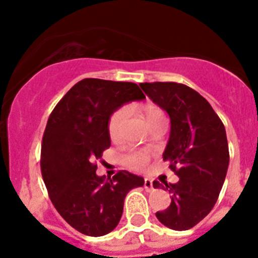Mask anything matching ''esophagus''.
I'll return each instance as SVG.
<instances>
[{
  "instance_id": "obj_1",
  "label": "esophagus",
  "mask_w": 258,
  "mask_h": 258,
  "mask_svg": "<svg viewBox=\"0 0 258 258\" xmlns=\"http://www.w3.org/2000/svg\"><path fill=\"white\" fill-rule=\"evenodd\" d=\"M145 188L146 191H153L154 190V182L150 178H146L145 179Z\"/></svg>"
}]
</instances>
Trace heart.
Masks as SVG:
<instances>
[{"instance_id": "b5f03b06", "label": "heart", "mask_w": 258, "mask_h": 258, "mask_svg": "<svg viewBox=\"0 0 258 258\" xmlns=\"http://www.w3.org/2000/svg\"><path fill=\"white\" fill-rule=\"evenodd\" d=\"M141 111L147 124H150L151 121L157 120L159 117H163V112L161 111V108H158L157 105L154 104H143L141 107ZM127 117H128V111L125 108H119L116 112L112 113V116L109 117L108 134L111 139H117L120 137L121 130L124 127ZM147 161H149V158L143 153H131L123 157V162L130 167H133V169L145 167Z\"/></svg>"}]
</instances>
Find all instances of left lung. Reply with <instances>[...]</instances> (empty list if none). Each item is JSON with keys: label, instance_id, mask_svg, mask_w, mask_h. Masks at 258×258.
<instances>
[{"label": "left lung", "instance_id": "obj_1", "mask_svg": "<svg viewBox=\"0 0 258 258\" xmlns=\"http://www.w3.org/2000/svg\"><path fill=\"white\" fill-rule=\"evenodd\" d=\"M141 88L170 117L163 161L179 180L165 183L171 204L157 212L172 230L196 226L216 205L229 167L226 131L212 105L192 88L178 83H141ZM154 180V187H161Z\"/></svg>", "mask_w": 258, "mask_h": 258}]
</instances>
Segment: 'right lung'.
Returning a JSON list of instances; mask_svg holds the SVG:
<instances>
[{
    "mask_svg": "<svg viewBox=\"0 0 258 258\" xmlns=\"http://www.w3.org/2000/svg\"><path fill=\"white\" fill-rule=\"evenodd\" d=\"M143 99L135 83L84 79L67 92L48 119L41 145L42 179L58 214L86 236L112 232L127 192L145 184L142 176L124 170L104 180L95 165L111 146V115Z\"/></svg>",
    "mask_w": 258,
    "mask_h": 258,
    "instance_id": "1",
    "label": "right lung"
}]
</instances>
